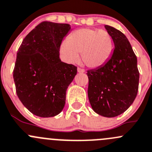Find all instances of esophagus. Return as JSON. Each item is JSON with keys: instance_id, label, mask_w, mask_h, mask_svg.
Instances as JSON below:
<instances>
[{"instance_id": "34e87169", "label": "esophagus", "mask_w": 152, "mask_h": 152, "mask_svg": "<svg viewBox=\"0 0 152 152\" xmlns=\"http://www.w3.org/2000/svg\"><path fill=\"white\" fill-rule=\"evenodd\" d=\"M77 71L79 72V73H85V70H84V69L81 68V67H78V68H77Z\"/></svg>"}]
</instances>
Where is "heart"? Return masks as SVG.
<instances>
[{"label": "heart", "instance_id": "b5f03b06", "mask_svg": "<svg viewBox=\"0 0 152 152\" xmlns=\"http://www.w3.org/2000/svg\"><path fill=\"white\" fill-rule=\"evenodd\" d=\"M63 58L74 63L80 54L82 63L88 68H102L107 64L113 53V39L106 30L91 28L76 29L67 36L60 47Z\"/></svg>", "mask_w": 152, "mask_h": 152}]
</instances>
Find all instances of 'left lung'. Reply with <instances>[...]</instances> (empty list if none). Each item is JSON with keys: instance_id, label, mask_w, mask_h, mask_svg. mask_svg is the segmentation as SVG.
Masks as SVG:
<instances>
[{"instance_id": "obj_1", "label": "left lung", "mask_w": 152, "mask_h": 152, "mask_svg": "<svg viewBox=\"0 0 152 152\" xmlns=\"http://www.w3.org/2000/svg\"><path fill=\"white\" fill-rule=\"evenodd\" d=\"M115 48L110 61L97 70H88V94L93 110L105 117L124 113L134 101L139 88L137 59L126 35L105 25Z\"/></svg>"}]
</instances>
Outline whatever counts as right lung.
Returning a JSON list of instances; mask_svg holds the SVG:
<instances>
[{
  "label": "right lung",
  "instance_id": "obj_1",
  "mask_svg": "<svg viewBox=\"0 0 152 152\" xmlns=\"http://www.w3.org/2000/svg\"><path fill=\"white\" fill-rule=\"evenodd\" d=\"M68 23L43 21L22 42L17 53L13 78L22 104L35 115L51 117L64 108L66 91L77 67L61 61V42Z\"/></svg>",
  "mask_w": 152,
  "mask_h": 152
}]
</instances>
